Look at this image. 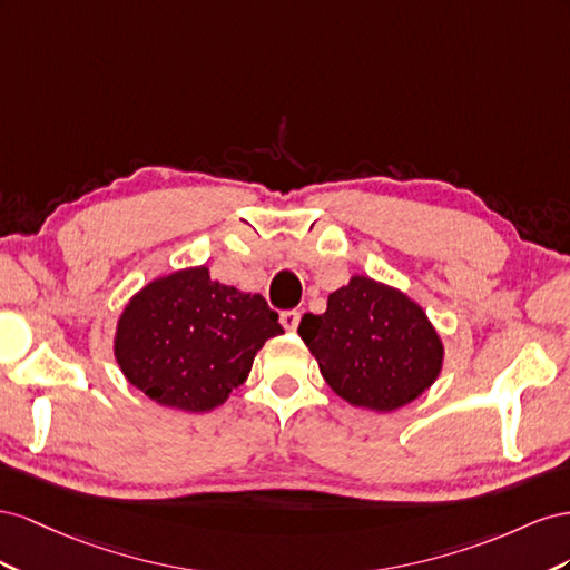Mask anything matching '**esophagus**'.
Here are the masks:
<instances>
[{
    "instance_id": "1",
    "label": "esophagus",
    "mask_w": 570,
    "mask_h": 570,
    "mask_svg": "<svg viewBox=\"0 0 570 570\" xmlns=\"http://www.w3.org/2000/svg\"><path fill=\"white\" fill-rule=\"evenodd\" d=\"M279 320H282L286 332H296L298 324H301V313L298 311H286V313H282Z\"/></svg>"
}]
</instances>
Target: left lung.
Returning a JSON list of instances; mask_svg holds the SVG:
<instances>
[{"mask_svg":"<svg viewBox=\"0 0 570 570\" xmlns=\"http://www.w3.org/2000/svg\"><path fill=\"white\" fill-rule=\"evenodd\" d=\"M298 334L332 392L372 413L413 403L444 367V341L425 307L365 274L330 294L322 315H303Z\"/></svg>","mask_w":570,"mask_h":570,"instance_id":"1","label":"left lung"}]
</instances>
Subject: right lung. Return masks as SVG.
<instances>
[{
  "mask_svg": "<svg viewBox=\"0 0 570 570\" xmlns=\"http://www.w3.org/2000/svg\"><path fill=\"white\" fill-rule=\"evenodd\" d=\"M259 294L219 284L207 265L157 276L128 298L114 357L128 384L165 409L209 413L248 380L257 351L284 334Z\"/></svg>",
  "mask_w": 570,
  "mask_h": 570,
  "instance_id": "1",
  "label": "right lung"
}]
</instances>
